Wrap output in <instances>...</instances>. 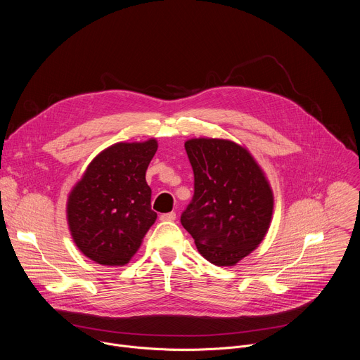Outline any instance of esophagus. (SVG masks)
Segmentation results:
<instances>
[{
	"mask_svg": "<svg viewBox=\"0 0 360 360\" xmlns=\"http://www.w3.org/2000/svg\"><path fill=\"white\" fill-rule=\"evenodd\" d=\"M161 221H175L176 219V214L175 212H168V214H162L160 217Z\"/></svg>",
	"mask_w": 360,
	"mask_h": 360,
	"instance_id": "1",
	"label": "esophagus"
}]
</instances>
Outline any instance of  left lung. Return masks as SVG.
Segmentation results:
<instances>
[{"instance_id":"obj_1","label":"left lung","mask_w":360,"mask_h":360,"mask_svg":"<svg viewBox=\"0 0 360 360\" xmlns=\"http://www.w3.org/2000/svg\"><path fill=\"white\" fill-rule=\"evenodd\" d=\"M193 196L181 215L205 259L232 266L265 238L274 210L271 186L240 145L214 138L185 142Z\"/></svg>"}]
</instances>
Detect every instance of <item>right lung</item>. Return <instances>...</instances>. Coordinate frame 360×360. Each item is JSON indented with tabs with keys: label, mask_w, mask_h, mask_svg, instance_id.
<instances>
[{
	"label": "right lung",
	"mask_w": 360,
	"mask_h": 360,
	"mask_svg": "<svg viewBox=\"0 0 360 360\" xmlns=\"http://www.w3.org/2000/svg\"><path fill=\"white\" fill-rule=\"evenodd\" d=\"M157 149L155 139L107 148L88 165L70 193L71 235L94 262L108 266L128 264L155 222L145 174Z\"/></svg>",
	"instance_id": "1"
}]
</instances>
